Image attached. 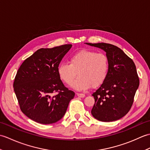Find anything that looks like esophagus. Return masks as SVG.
Here are the masks:
<instances>
[{"mask_svg": "<svg viewBox=\"0 0 150 150\" xmlns=\"http://www.w3.org/2000/svg\"><path fill=\"white\" fill-rule=\"evenodd\" d=\"M77 95L79 97H81V98H83V97H85V95L83 94V93H77Z\"/></svg>", "mask_w": 150, "mask_h": 150, "instance_id": "34e87169", "label": "esophagus"}]
</instances>
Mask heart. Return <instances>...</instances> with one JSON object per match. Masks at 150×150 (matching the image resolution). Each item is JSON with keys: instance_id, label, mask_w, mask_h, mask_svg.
I'll use <instances>...</instances> for the list:
<instances>
[{"instance_id": "1", "label": "heart", "mask_w": 150, "mask_h": 150, "mask_svg": "<svg viewBox=\"0 0 150 150\" xmlns=\"http://www.w3.org/2000/svg\"><path fill=\"white\" fill-rule=\"evenodd\" d=\"M69 63H62L57 69L60 78L66 84H73L75 90L82 91L99 86L106 80L109 70L108 57L103 53L82 50L71 56Z\"/></svg>"}]
</instances>
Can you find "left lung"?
Returning a JSON list of instances; mask_svg holds the SVG:
<instances>
[{
	"label": "left lung",
	"instance_id": "left-lung-1",
	"mask_svg": "<svg viewBox=\"0 0 150 150\" xmlns=\"http://www.w3.org/2000/svg\"><path fill=\"white\" fill-rule=\"evenodd\" d=\"M106 53L109 61L107 78L92 94L95 104L91 114L102 122L119 120L131 109L139 86L136 66L119 47L107 43H86Z\"/></svg>",
	"mask_w": 150,
	"mask_h": 150
}]
</instances>
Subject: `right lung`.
I'll use <instances>...</instances> for the list:
<instances>
[{
  "label": "right lung",
  "instance_id": "right-lung-1",
  "mask_svg": "<svg viewBox=\"0 0 150 150\" xmlns=\"http://www.w3.org/2000/svg\"><path fill=\"white\" fill-rule=\"evenodd\" d=\"M71 46L64 44L40 48L18 68L14 91L22 113L30 119L50 124L61 119L66 113L75 93L64 86L57 69Z\"/></svg>",
  "mask_w": 150,
  "mask_h": 150
}]
</instances>
